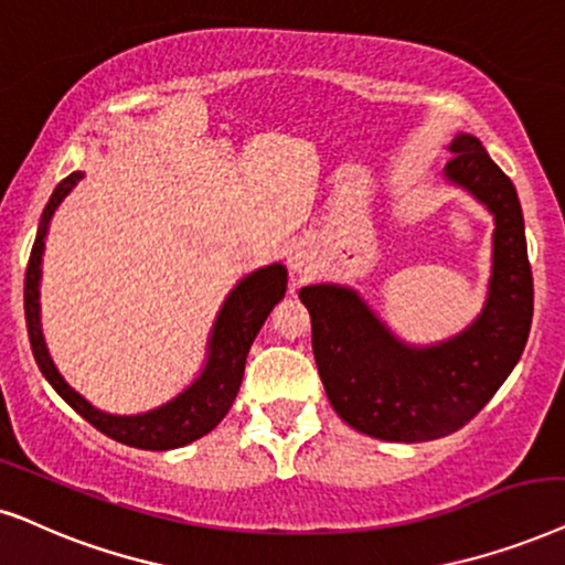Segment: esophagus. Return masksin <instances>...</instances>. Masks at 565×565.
Wrapping results in <instances>:
<instances>
[{"instance_id": "34e87169", "label": "esophagus", "mask_w": 565, "mask_h": 565, "mask_svg": "<svg viewBox=\"0 0 565 565\" xmlns=\"http://www.w3.org/2000/svg\"><path fill=\"white\" fill-rule=\"evenodd\" d=\"M288 267H290V273L296 275V277H300V280H303V277H311L313 273H317V262H313V252L306 244H296V246H290V252H288Z\"/></svg>"}]
</instances>
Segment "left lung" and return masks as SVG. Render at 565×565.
<instances>
[{
  "label": "left lung",
  "instance_id": "obj_1",
  "mask_svg": "<svg viewBox=\"0 0 565 565\" xmlns=\"http://www.w3.org/2000/svg\"><path fill=\"white\" fill-rule=\"evenodd\" d=\"M446 175L495 215L493 277L478 321L438 348L415 350L386 332L353 290L309 285L311 345L334 413L381 441L417 444L472 420L507 381L532 327V267L516 189L478 139L451 142Z\"/></svg>",
  "mask_w": 565,
  "mask_h": 565
}]
</instances>
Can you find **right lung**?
Segmentation results:
<instances>
[{"instance_id":"obj_1","label":"right lung","mask_w":565,"mask_h":565,"mask_svg":"<svg viewBox=\"0 0 565 565\" xmlns=\"http://www.w3.org/2000/svg\"><path fill=\"white\" fill-rule=\"evenodd\" d=\"M83 179V173H70L67 179L58 181V186L51 194L41 215L39 236L33 241L31 259H28L25 269V324H28V340H31L33 358L39 363L43 376L54 386L58 397L85 417L93 428L106 434L114 441L135 446V449H150V451H166L179 449V446L192 444L228 415V409L236 399L241 379H244V365L248 348H252L256 332H259L269 311L275 309L277 300L285 296V285H288V273L282 265H273L252 273L246 280L236 285L225 300L223 311L212 329V350L207 369L202 376L194 381L189 390L168 402L166 407L152 409L148 415L135 417H116L93 409L87 402L72 392L64 379L58 376L54 363L43 345L41 327H39V277H41V254H43V238H46L49 220L58 207V202L70 194V189Z\"/></svg>"}]
</instances>
